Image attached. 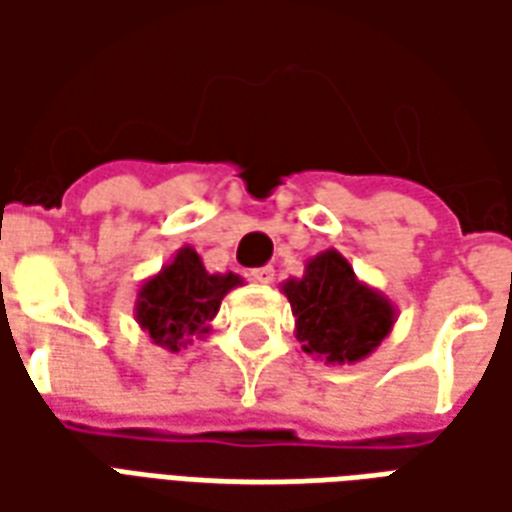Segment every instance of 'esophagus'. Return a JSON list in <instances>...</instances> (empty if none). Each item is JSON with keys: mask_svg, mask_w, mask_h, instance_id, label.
I'll return each instance as SVG.
<instances>
[{"mask_svg": "<svg viewBox=\"0 0 512 512\" xmlns=\"http://www.w3.org/2000/svg\"><path fill=\"white\" fill-rule=\"evenodd\" d=\"M249 277L255 279L257 285H271L274 282V268L263 266V268H252V274Z\"/></svg>", "mask_w": 512, "mask_h": 512, "instance_id": "obj_1", "label": "esophagus"}]
</instances>
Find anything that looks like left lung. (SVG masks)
<instances>
[{
	"label": "left lung",
	"mask_w": 512,
	"mask_h": 512,
	"mask_svg": "<svg viewBox=\"0 0 512 512\" xmlns=\"http://www.w3.org/2000/svg\"><path fill=\"white\" fill-rule=\"evenodd\" d=\"M279 288L296 318L301 351L326 365L362 362L395 329L392 299L356 277L337 249L310 257L304 274L285 279Z\"/></svg>",
	"instance_id": "obj_1"
}]
</instances>
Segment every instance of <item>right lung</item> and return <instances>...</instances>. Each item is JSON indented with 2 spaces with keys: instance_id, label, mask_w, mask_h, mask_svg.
Returning <instances> with one entry per match:
<instances>
[{
  "instance_id": "add662e5",
  "label": "right lung",
  "mask_w": 512,
  "mask_h": 512,
  "mask_svg": "<svg viewBox=\"0 0 512 512\" xmlns=\"http://www.w3.org/2000/svg\"><path fill=\"white\" fill-rule=\"evenodd\" d=\"M238 285H244L238 274H211L194 246H180L161 271L139 285L134 318L153 345L175 354L211 332L222 299Z\"/></svg>"
}]
</instances>
